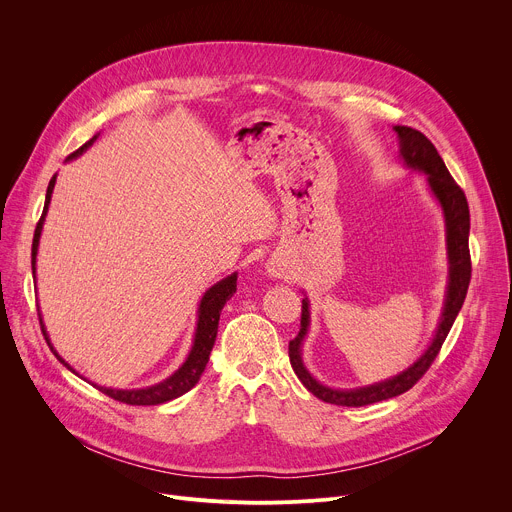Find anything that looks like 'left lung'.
Here are the masks:
<instances>
[{
    "label": "left lung",
    "instance_id": "obj_1",
    "mask_svg": "<svg viewBox=\"0 0 512 512\" xmlns=\"http://www.w3.org/2000/svg\"><path fill=\"white\" fill-rule=\"evenodd\" d=\"M400 136V152L404 156V162L412 168L424 170L428 175V183L436 199L440 201L446 217V237H448V259H450V281H448V291H446V303L442 311V319L438 325V331L432 339L430 348L422 354V358L404 370L402 374L374 384L366 388H356V390H333L327 386H321L311 378V374L303 368L301 364V342L307 333L309 325V305L307 299L301 301V327L299 333L289 342V362L301 384L319 400L335 406H368L376 404L394 396H400L408 392L432 366L436 356L440 354V348L444 344V339L464 303L468 283H470V273H472V263H470V249H468V233H470V211H468V201L464 191L456 185L452 175L448 173V168L444 160L440 158L436 146L420 132L410 126H396L394 128Z\"/></svg>",
    "mask_w": 512,
    "mask_h": 512
}]
</instances>
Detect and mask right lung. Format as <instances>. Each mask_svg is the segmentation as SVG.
Listing matches in <instances>:
<instances>
[{
  "label": "right lung",
  "mask_w": 512,
  "mask_h": 512,
  "mask_svg": "<svg viewBox=\"0 0 512 512\" xmlns=\"http://www.w3.org/2000/svg\"><path fill=\"white\" fill-rule=\"evenodd\" d=\"M96 140L90 138L86 144H82L78 150H74L68 158H74L78 154H82L92 142ZM54 183H56V175L52 177L50 185H48V193H46V205H44V213L36 225V231H34V243H32V271H36V253H38V241H40V233H42V225H44V215H46V209H48V203H50V197H52V191H54ZM237 291V273L225 277L223 281L215 283L201 299V305H199V321H197V331H195V344L191 348V354L187 358V362L173 374L170 378H166L164 382L156 384V386H150V388H144V390H112V388H98L102 394H106L108 398L116 400V402H122V404H130V406H156V404H164V402H170L175 400L179 396H183L185 392H189L203 376L205 368H207V362H209V356H211V350L215 346V339H217V329H219V317H221V309L223 305L233 297V293ZM40 325H42V333L46 337V342L50 346V350L54 352L50 339H48V333L44 329V323H42V317H40ZM56 354V352H54ZM56 358L68 366L58 354ZM68 370H72L68 366ZM74 372V370H72Z\"/></svg>",
  "instance_id": "obj_1"
}]
</instances>
